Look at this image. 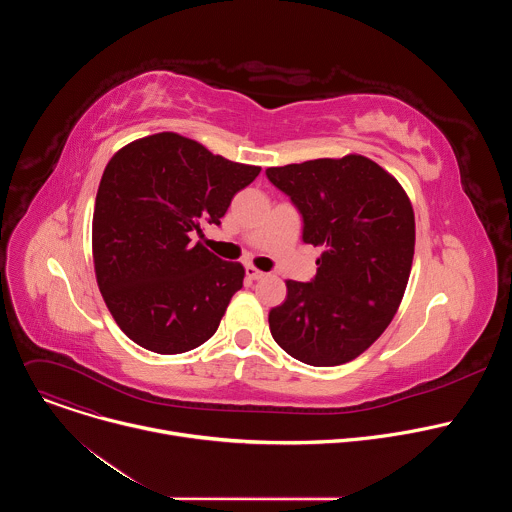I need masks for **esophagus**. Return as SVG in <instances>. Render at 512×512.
I'll return each instance as SVG.
<instances>
[{"label":"esophagus","mask_w":512,"mask_h":512,"mask_svg":"<svg viewBox=\"0 0 512 512\" xmlns=\"http://www.w3.org/2000/svg\"><path fill=\"white\" fill-rule=\"evenodd\" d=\"M245 273H247V277H249V279H253V281H257V279H263V277H265V273H263V271H259L257 267H253V265H247V267H245Z\"/></svg>","instance_id":"1"}]
</instances>
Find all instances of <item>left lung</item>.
Segmentation results:
<instances>
[{"instance_id": "8db88e82", "label": "left lung", "mask_w": 512, "mask_h": 512, "mask_svg": "<svg viewBox=\"0 0 512 512\" xmlns=\"http://www.w3.org/2000/svg\"><path fill=\"white\" fill-rule=\"evenodd\" d=\"M265 174L300 210L304 243L324 249L312 281H285V302L269 312L271 336L312 367L344 364L385 332L403 300L415 249L409 196L356 154Z\"/></svg>"}]
</instances>
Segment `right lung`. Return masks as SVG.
<instances>
[{"instance_id":"obj_1","label":"right lung","mask_w":512,"mask_h":512,"mask_svg":"<svg viewBox=\"0 0 512 512\" xmlns=\"http://www.w3.org/2000/svg\"><path fill=\"white\" fill-rule=\"evenodd\" d=\"M259 172L172 131L135 139L109 160L95 200L93 261L111 316L135 344L180 354L216 332L245 269L192 237L221 225Z\"/></svg>"}]
</instances>
